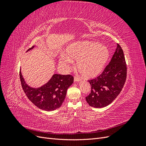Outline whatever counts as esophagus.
Returning <instances> with one entry per match:
<instances>
[{
	"instance_id": "1",
	"label": "esophagus",
	"mask_w": 146,
	"mask_h": 146,
	"mask_svg": "<svg viewBox=\"0 0 146 146\" xmlns=\"http://www.w3.org/2000/svg\"><path fill=\"white\" fill-rule=\"evenodd\" d=\"M80 80H81V79L80 78H78V77H76V76L74 77V82H79V81H80Z\"/></svg>"
}]
</instances>
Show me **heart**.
Here are the masks:
<instances>
[{"mask_svg":"<svg viewBox=\"0 0 146 146\" xmlns=\"http://www.w3.org/2000/svg\"><path fill=\"white\" fill-rule=\"evenodd\" d=\"M67 55L60 56V63L68 68L73 63L72 58L78 60L77 68L86 77H93L102 71L108 60V48L96 42L84 41L70 44L67 49Z\"/></svg>","mask_w":146,"mask_h":146,"instance_id":"b5f03b06","label":"heart"}]
</instances>
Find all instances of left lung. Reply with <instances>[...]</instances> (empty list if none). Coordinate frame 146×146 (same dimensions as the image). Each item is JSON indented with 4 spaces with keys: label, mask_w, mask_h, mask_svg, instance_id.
Masks as SVG:
<instances>
[{
    "label": "left lung",
    "mask_w": 146,
    "mask_h": 146,
    "mask_svg": "<svg viewBox=\"0 0 146 146\" xmlns=\"http://www.w3.org/2000/svg\"><path fill=\"white\" fill-rule=\"evenodd\" d=\"M127 78V64L123 50L119 44L109 64L98 77L88 80L91 86L86 97L91 107L100 108L111 104L119 94Z\"/></svg>",
    "instance_id": "1"
}]
</instances>
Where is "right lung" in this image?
<instances>
[{
  "instance_id": "right-lung-1",
  "label": "right lung",
  "mask_w": 146,
  "mask_h": 146,
  "mask_svg": "<svg viewBox=\"0 0 146 146\" xmlns=\"http://www.w3.org/2000/svg\"><path fill=\"white\" fill-rule=\"evenodd\" d=\"M33 47L32 46L27 51ZM19 77L22 88L28 99L38 108L49 111L61 107L68 88L74 82V77L71 75L54 74L44 85L38 88H33L25 83L21 69Z\"/></svg>"
}]
</instances>
